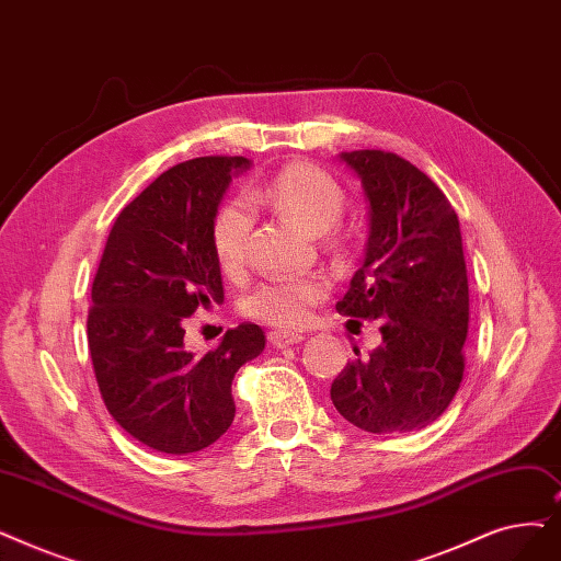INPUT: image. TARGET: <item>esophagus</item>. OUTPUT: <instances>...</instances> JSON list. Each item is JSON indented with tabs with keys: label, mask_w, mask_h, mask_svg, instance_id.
Returning <instances> with one entry per match:
<instances>
[{
	"label": "esophagus",
	"mask_w": 561,
	"mask_h": 561,
	"mask_svg": "<svg viewBox=\"0 0 561 561\" xmlns=\"http://www.w3.org/2000/svg\"><path fill=\"white\" fill-rule=\"evenodd\" d=\"M302 339H305V334L290 332V330H275V332H271V341H273V346H277V348H286V346L300 344Z\"/></svg>",
	"instance_id": "1"
}]
</instances>
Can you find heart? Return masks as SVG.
I'll use <instances>...</instances> for the list:
<instances>
[{
    "instance_id": "1",
    "label": "heart",
    "mask_w": 561,
    "mask_h": 561,
    "mask_svg": "<svg viewBox=\"0 0 561 561\" xmlns=\"http://www.w3.org/2000/svg\"><path fill=\"white\" fill-rule=\"evenodd\" d=\"M248 201L253 206H267L294 217L313 233H323L332 229L344 213L346 194L321 167L296 162L284 167L265 183L250 187ZM249 205L245 199H231L215 213L210 229L213 252L227 275H238L245 267L254 229V210ZM328 288L330 284L323 275L271 277L245 294L240 307L252 319L267 325L296 328L302 325L311 316V309L328 296Z\"/></svg>"
}]
</instances>
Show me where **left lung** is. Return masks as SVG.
<instances>
[{"mask_svg":"<svg viewBox=\"0 0 561 561\" xmlns=\"http://www.w3.org/2000/svg\"><path fill=\"white\" fill-rule=\"evenodd\" d=\"M339 160L362 183L369 236L336 311L380 319L382 344L346 364L330 399L367 433L417 431L447 410L466 369L470 296L458 217L443 190L397 153Z\"/></svg>","mask_w":561,"mask_h":561,"instance_id":"8db88e82","label":"left lung"}]
</instances>
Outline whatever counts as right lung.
Returning a JSON list of instances; mask_svg holds the SVG:
<instances>
[{
	"label": "right lung",
	"instance_id": "1",
	"mask_svg": "<svg viewBox=\"0 0 561 561\" xmlns=\"http://www.w3.org/2000/svg\"><path fill=\"white\" fill-rule=\"evenodd\" d=\"M242 156H208L167 169L118 213L91 286L89 351L116 424L162 454H192L236 417L231 382L265 348L254 323L215 351L185 346V319L225 302L210 229Z\"/></svg>",
	"mask_w": 561,
	"mask_h": 561
}]
</instances>
